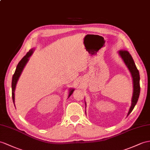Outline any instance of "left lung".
Returning a JSON list of instances; mask_svg holds the SVG:
<instances>
[{
    "label": "left lung",
    "instance_id": "obj_1",
    "mask_svg": "<svg viewBox=\"0 0 150 150\" xmlns=\"http://www.w3.org/2000/svg\"><path fill=\"white\" fill-rule=\"evenodd\" d=\"M118 54L120 55V57L122 58L123 62L125 63L128 69H129V71L130 72L131 76H132V78L133 93H132V100H131V101H132V103H131V106L127 114V116H129L130 113L133 110L135 105H136V104H137L139 97V94H140L139 72V71L137 70L132 56H131V54L129 53V52H127V50H120L118 52ZM85 106L86 107V103H85Z\"/></svg>",
    "mask_w": 150,
    "mask_h": 150
}]
</instances>
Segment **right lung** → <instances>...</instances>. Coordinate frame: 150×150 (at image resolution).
<instances>
[{
    "label": "right lung",
    "mask_w": 150,
    "mask_h": 150,
    "mask_svg": "<svg viewBox=\"0 0 150 150\" xmlns=\"http://www.w3.org/2000/svg\"><path fill=\"white\" fill-rule=\"evenodd\" d=\"M34 49H31L29 52L26 54L22 59H21L20 62L18 63V64L17 65V67L16 69V71L14 72V74L13 76V79H12V98H13V103L14 105V92H15V89H16V86L17 82L19 79L20 76L22 73V71L23 70V69L25 68V65L27 64V62L29 60V58L31 57L32 54H33V52H34ZM74 88H70L69 89V96H68V98L70 97L71 95L72 94L73 92H74Z\"/></svg>",
    "instance_id": "right-lung-1"
}]
</instances>
